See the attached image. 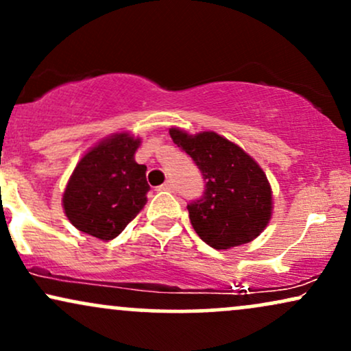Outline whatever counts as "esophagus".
<instances>
[{
    "label": "esophagus",
    "instance_id": "obj_1",
    "mask_svg": "<svg viewBox=\"0 0 351 351\" xmlns=\"http://www.w3.org/2000/svg\"><path fill=\"white\" fill-rule=\"evenodd\" d=\"M173 189H175L173 181H167V183H163L162 186H158V191H173Z\"/></svg>",
    "mask_w": 351,
    "mask_h": 351
}]
</instances>
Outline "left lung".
<instances>
[{"mask_svg":"<svg viewBox=\"0 0 351 351\" xmlns=\"http://www.w3.org/2000/svg\"><path fill=\"white\" fill-rule=\"evenodd\" d=\"M170 136L191 156L204 180L203 196L186 206L196 234L215 249L251 243L272 213V191L263 168L215 132L188 135L171 128Z\"/></svg>","mask_w":351,"mask_h":351,"instance_id":"left-lung-1","label":"left lung"}]
</instances>
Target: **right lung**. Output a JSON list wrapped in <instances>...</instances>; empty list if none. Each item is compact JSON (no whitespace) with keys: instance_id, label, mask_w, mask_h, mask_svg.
I'll list each match as a JSON object with an SVG mask.
<instances>
[{"instance_id":"right-lung-1","label":"right lung","mask_w":351,"mask_h":351,"mask_svg":"<svg viewBox=\"0 0 351 351\" xmlns=\"http://www.w3.org/2000/svg\"><path fill=\"white\" fill-rule=\"evenodd\" d=\"M140 140L119 134L84 155L64 191V211L79 231L114 239L147 203V167L135 162Z\"/></svg>"}]
</instances>
